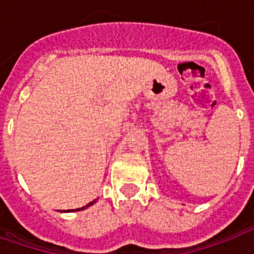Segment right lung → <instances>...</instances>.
Returning <instances> with one entry per match:
<instances>
[{
    "label": "right lung",
    "mask_w": 254,
    "mask_h": 254,
    "mask_svg": "<svg viewBox=\"0 0 254 254\" xmlns=\"http://www.w3.org/2000/svg\"><path fill=\"white\" fill-rule=\"evenodd\" d=\"M96 200H98V198H96ZM96 200H94V201H91V202H88L87 205H84V207H82V208H76V209H67V211H62V212H78V211H83V209H86V208L91 207V205H92V204H94V202H96Z\"/></svg>",
    "instance_id": "right-lung-1"
}]
</instances>
